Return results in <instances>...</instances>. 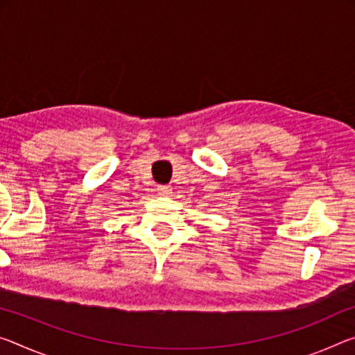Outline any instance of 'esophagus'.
I'll return each mask as SVG.
<instances>
[{
    "label": "esophagus",
    "mask_w": 355,
    "mask_h": 355,
    "mask_svg": "<svg viewBox=\"0 0 355 355\" xmlns=\"http://www.w3.org/2000/svg\"><path fill=\"white\" fill-rule=\"evenodd\" d=\"M157 194L162 196V198H168L172 194V188L171 187H157Z\"/></svg>",
    "instance_id": "1"
}]
</instances>
